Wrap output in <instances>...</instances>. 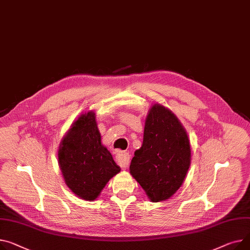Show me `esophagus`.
Here are the masks:
<instances>
[{"label": "esophagus", "instance_id": "34e87169", "mask_svg": "<svg viewBox=\"0 0 250 250\" xmlns=\"http://www.w3.org/2000/svg\"><path fill=\"white\" fill-rule=\"evenodd\" d=\"M116 161L122 168H126L129 163V155L126 152H119L116 154Z\"/></svg>", "mask_w": 250, "mask_h": 250}]
</instances>
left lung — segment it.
Wrapping results in <instances>:
<instances>
[{"label":"left lung","mask_w":250,"mask_h":250,"mask_svg":"<svg viewBox=\"0 0 250 250\" xmlns=\"http://www.w3.org/2000/svg\"><path fill=\"white\" fill-rule=\"evenodd\" d=\"M190 163L186 129L170 109L154 104L146 119L143 145L129 166L131 176L149 200L165 201L183 184Z\"/></svg>","instance_id":"8db88e82"}]
</instances>
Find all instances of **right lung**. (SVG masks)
<instances>
[{"instance_id":"obj_1","label":"right lung","mask_w":250,"mask_h":250,"mask_svg":"<svg viewBox=\"0 0 250 250\" xmlns=\"http://www.w3.org/2000/svg\"><path fill=\"white\" fill-rule=\"evenodd\" d=\"M58 163L67 187L79 198L94 200L121 169L102 145L95 113L81 114L62 139Z\"/></svg>"}]
</instances>
